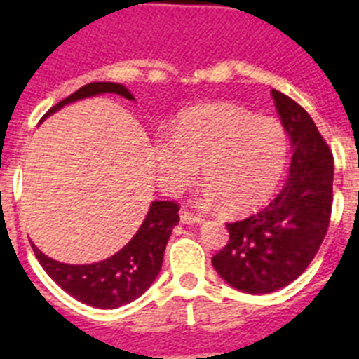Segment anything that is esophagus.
Instances as JSON below:
<instances>
[{"mask_svg": "<svg viewBox=\"0 0 359 359\" xmlns=\"http://www.w3.org/2000/svg\"><path fill=\"white\" fill-rule=\"evenodd\" d=\"M180 219H182L183 224H194V223H201L203 221L201 215L187 210V208H182V212H180Z\"/></svg>", "mask_w": 359, "mask_h": 359, "instance_id": "obj_1", "label": "esophagus"}]
</instances>
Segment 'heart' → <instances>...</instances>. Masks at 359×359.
I'll list each match as a JSON object with an SVG mask.
<instances>
[{
	"mask_svg": "<svg viewBox=\"0 0 359 359\" xmlns=\"http://www.w3.org/2000/svg\"><path fill=\"white\" fill-rule=\"evenodd\" d=\"M161 189L177 194L201 167L205 203L243 214L273 194L287 160V136L275 118L255 116L228 102L190 107L174 120L170 136L151 147Z\"/></svg>",
	"mask_w": 359,
	"mask_h": 359,
	"instance_id": "b5f03b06",
	"label": "heart"
}]
</instances>
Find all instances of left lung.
Returning a JSON list of instances; mask_svg holds the SVG:
<instances>
[{
	"instance_id": "left-lung-1",
	"label": "left lung",
	"mask_w": 359,
	"mask_h": 359,
	"mask_svg": "<svg viewBox=\"0 0 359 359\" xmlns=\"http://www.w3.org/2000/svg\"><path fill=\"white\" fill-rule=\"evenodd\" d=\"M293 144L290 176L268 207L226 223L230 239L212 257L224 280L244 293H271L306 271L327 233L334 160L315 122L293 98L271 90Z\"/></svg>"
}]
</instances>
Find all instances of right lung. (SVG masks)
Wrapping results in <instances>:
<instances>
[{"mask_svg": "<svg viewBox=\"0 0 359 359\" xmlns=\"http://www.w3.org/2000/svg\"><path fill=\"white\" fill-rule=\"evenodd\" d=\"M98 93H116L133 100V95L122 84L90 82L50 107L44 116L55 113L65 104ZM177 210L180 205L174 201H154L136 236L115 255L95 264H65L41 253V250H37L34 244L32 248L44 271L66 293L93 307L115 309L144 294L158 277L167 241L172 233V228L180 221Z\"/></svg>", "mask_w": 359, "mask_h": 359, "instance_id": "add662e5", "label": "right lung"}]
</instances>
